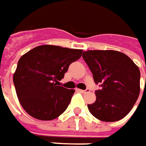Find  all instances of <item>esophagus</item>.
Masks as SVG:
<instances>
[{
	"label": "esophagus",
	"mask_w": 146,
	"mask_h": 146,
	"mask_svg": "<svg viewBox=\"0 0 146 146\" xmlns=\"http://www.w3.org/2000/svg\"><path fill=\"white\" fill-rule=\"evenodd\" d=\"M78 91L79 92H80L82 93H88V92H90V90L87 88V89H85V90H82V89H78Z\"/></svg>",
	"instance_id": "obj_1"
}]
</instances>
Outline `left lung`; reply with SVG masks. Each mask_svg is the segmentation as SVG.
I'll list each match as a JSON object with an SVG mask.
<instances>
[{
	"mask_svg": "<svg viewBox=\"0 0 146 146\" xmlns=\"http://www.w3.org/2000/svg\"><path fill=\"white\" fill-rule=\"evenodd\" d=\"M82 57L93 73L94 82L101 87L95 91L96 102L88 105L89 112L104 122L122 119L140 94L137 66L124 53L115 50H88Z\"/></svg>",
	"mask_w": 146,
	"mask_h": 146,
	"instance_id": "left-lung-1",
	"label": "left lung"
}]
</instances>
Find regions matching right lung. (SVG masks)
<instances>
[{
  "instance_id": "1",
  "label": "right lung",
  "mask_w": 146,
  "mask_h": 146,
  "mask_svg": "<svg viewBox=\"0 0 146 146\" xmlns=\"http://www.w3.org/2000/svg\"><path fill=\"white\" fill-rule=\"evenodd\" d=\"M83 50L55 45L32 48L19 60L13 80L26 112L40 120H52L66 110L75 93L58 84Z\"/></svg>"
}]
</instances>
